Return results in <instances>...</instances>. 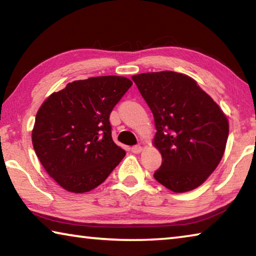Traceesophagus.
I'll list each match as a JSON object with an SVG mask.
<instances>
[{"label": "esophagus", "mask_w": 256, "mask_h": 256, "mask_svg": "<svg viewBox=\"0 0 256 256\" xmlns=\"http://www.w3.org/2000/svg\"><path fill=\"white\" fill-rule=\"evenodd\" d=\"M131 151L133 154H140L142 151V146H133L131 148Z\"/></svg>", "instance_id": "obj_1"}]
</instances>
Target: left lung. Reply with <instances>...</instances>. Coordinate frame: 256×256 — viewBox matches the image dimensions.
Listing matches in <instances>:
<instances>
[{"mask_svg": "<svg viewBox=\"0 0 256 256\" xmlns=\"http://www.w3.org/2000/svg\"><path fill=\"white\" fill-rule=\"evenodd\" d=\"M132 80L154 114V144L162 157L156 180L175 193L196 188L222 158L226 115L196 80L182 73H141Z\"/></svg>", "mask_w": 256, "mask_h": 256, "instance_id": "left-lung-1", "label": "left lung"}]
</instances>
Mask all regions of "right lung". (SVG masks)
<instances>
[{"instance_id":"right-lung-1","label":"right lung","mask_w":256,"mask_h":256,"mask_svg":"<svg viewBox=\"0 0 256 256\" xmlns=\"http://www.w3.org/2000/svg\"><path fill=\"white\" fill-rule=\"evenodd\" d=\"M132 86L124 76H105L68 84L37 112L32 146L48 175L64 190L97 188L124 158L112 138L110 115Z\"/></svg>"}]
</instances>
